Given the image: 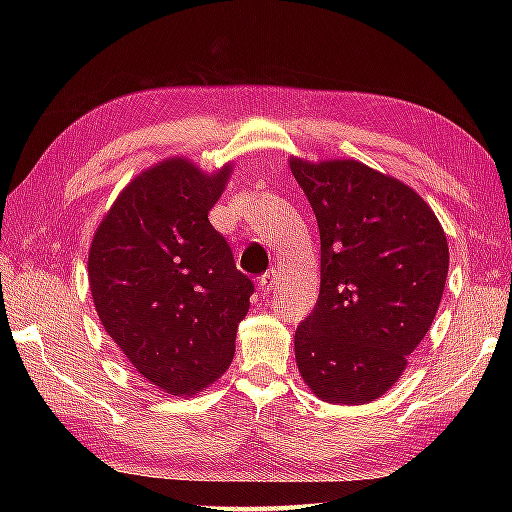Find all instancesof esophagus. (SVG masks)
<instances>
[{
    "instance_id": "34e87169",
    "label": "esophagus",
    "mask_w": 512,
    "mask_h": 512,
    "mask_svg": "<svg viewBox=\"0 0 512 512\" xmlns=\"http://www.w3.org/2000/svg\"><path fill=\"white\" fill-rule=\"evenodd\" d=\"M277 273L275 270H268V273H264L262 277H259V290H262V295H270L277 288Z\"/></svg>"
}]
</instances>
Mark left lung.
Instances as JSON below:
<instances>
[{
  "instance_id": "obj_1",
  "label": "left lung",
  "mask_w": 512,
  "mask_h": 512,
  "mask_svg": "<svg viewBox=\"0 0 512 512\" xmlns=\"http://www.w3.org/2000/svg\"><path fill=\"white\" fill-rule=\"evenodd\" d=\"M321 235V290L295 332L306 385L325 402L380 398L436 317L449 244L420 195L358 160L290 158Z\"/></svg>"
}]
</instances>
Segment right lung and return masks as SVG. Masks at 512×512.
<instances>
[{
    "instance_id": "add662e5",
    "label": "right lung",
    "mask_w": 512,
    "mask_h": 512,
    "mask_svg": "<svg viewBox=\"0 0 512 512\" xmlns=\"http://www.w3.org/2000/svg\"><path fill=\"white\" fill-rule=\"evenodd\" d=\"M231 171L209 176L187 158L158 162L121 191L90 246L105 332L171 396L198 394L226 372L255 292L209 222Z\"/></svg>"
}]
</instances>
